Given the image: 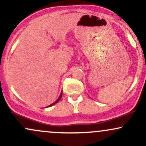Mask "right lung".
Here are the masks:
<instances>
[{
  "instance_id": "right-lung-1",
  "label": "right lung",
  "mask_w": 146,
  "mask_h": 146,
  "mask_svg": "<svg viewBox=\"0 0 146 146\" xmlns=\"http://www.w3.org/2000/svg\"><path fill=\"white\" fill-rule=\"evenodd\" d=\"M62 92H61V93H60V95L59 98H58V100H57L56 102H53V104H51V105H49V106H46V108H47V107H50V106H53V105L56 104V103H58V102L60 101V99H61V98H62Z\"/></svg>"
}]
</instances>
